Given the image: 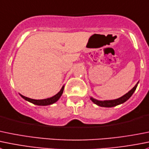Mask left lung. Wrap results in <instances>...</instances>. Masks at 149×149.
I'll return each instance as SVG.
<instances>
[{"instance_id":"1","label":"left lung","mask_w":149,"mask_h":149,"mask_svg":"<svg viewBox=\"0 0 149 149\" xmlns=\"http://www.w3.org/2000/svg\"><path fill=\"white\" fill-rule=\"evenodd\" d=\"M137 86H138V84L135 85V86H134V87L132 88V89H131L130 92H128L127 93L125 94V95H123L122 97H121L118 98V99H116V100H112L100 101V100H97L94 99V98H92V97H91L90 99H91V100L94 102V103H95L96 105H99V106L107 107V108L114 107V106H116V105H119V104H122V103H123V102H126V101L127 100L129 99L131 96H132V94L134 93V92H135V89H136Z\"/></svg>"}]
</instances>
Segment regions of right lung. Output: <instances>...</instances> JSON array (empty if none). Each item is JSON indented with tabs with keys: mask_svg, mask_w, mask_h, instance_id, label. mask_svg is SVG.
Instances as JSON below:
<instances>
[{
	"mask_svg": "<svg viewBox=\"0 0 149 149\" xmlns=\"http://www.w3.org/2000/svg\"><path fill=\"white\" fill-rule=\"evenodd\" d=\"M63 90H64V86L62 87V89H60V92L55 95L54 96L52 97L49 98H47V99H44V100H34V99H31V98L27 97H24L23 95H21V97L22 98H24L25 100L29 101V102H32V103L35 104V105H51V104H53L54 102H57V100H59V98L61 97L62 94H63Z\"/></svg>",
	"mask_w": 149,
	"mask_h": 149,
	"instance_id": "right-lung-1",
	"label": "right lung"
}]
</instances>
